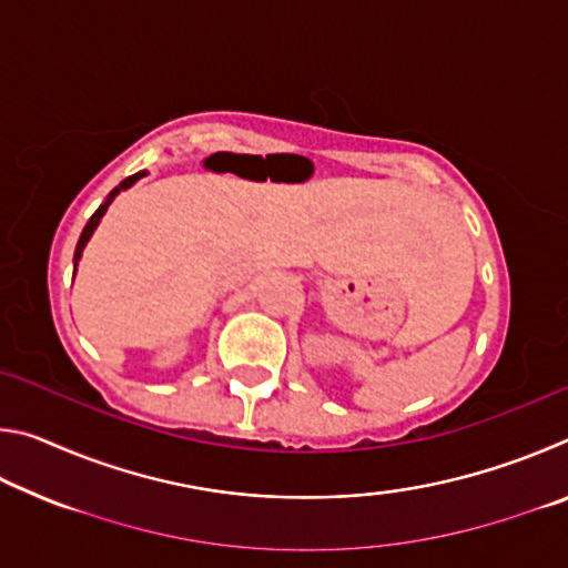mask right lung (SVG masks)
Segmentation results:
<instances>
[{
  "label": "right lung",
  "mask_w": 568,
  "mask_h": 568,
  "mask_svg": "<svg viewBox=\"0 0 568 568\" xmlns=\"http://www.w3.org/2000/svg\"><path fill=\"white\" fill-rule=\"evenodd\" d=\"M142 175H148V172L145 170H142V172H134V175H130L128 180H122L120 182V185L118 187H114L112 192H110V195H108V200H104V203L98 207V210H94V215L90 217V223L88 225H84V230H82V235H80V240H77V247H74V273H77V263H80V257H82V250H84V245H88L90 243V237H92V233H94V230H98V225H100V220H102V215L104 213H108V207H110V203H112V200H114V195H120V190H128V187H132L134 185V182H138Z\"/></svg>",
  "instance_id": "obj_1"
}]
</instances>
